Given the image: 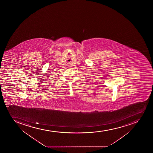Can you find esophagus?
I'll return each instance as SVG.
<instances>
[{
    "instance_id": "34e87169",
    "label": "esophagus",
    "mask_w": 153,
    "mask_h": 153,
    "mask_svg": "<svg viewBox=\"0 0 153 153\" xmlns=\"http://www.w3.org/2000/svg\"><path fill=\"white\" fill-rule=\"evenodd\" d=\"M6 107H8V106H6Z\"/></svg>"
}]
</instances>
